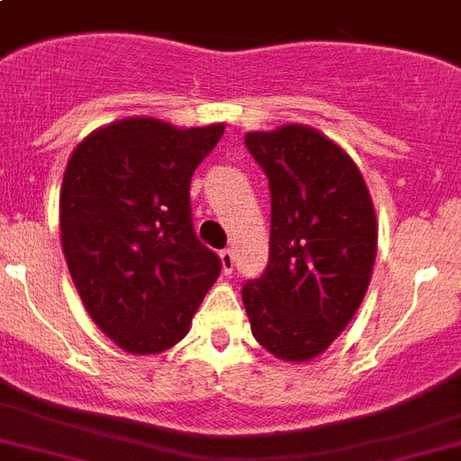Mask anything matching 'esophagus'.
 Listing matches in <instances>:
<instances>
[{"instance_id":"obj_1","label":"esophagus","mask_w":461,"mask_h":461,"mask_svg":"<svg viewBox=\"0 0 461 461\" xmlns=\"http://www.w3.org/2000/svg\"><path fill=\"white\" fill-rule=\"evenodd\" d=\"M219 257H221L223 273H226V276H230V273H233V268H235V254H233V249H221V254H219Z\"/></svg>"}]
</instances>
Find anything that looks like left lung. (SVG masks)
<instances>
[{
    "mask_svg": "<svg viewBox=\"0 0 461 461\" xmlns=\"http://www.w3.org/2000/svg\"><path fill=\"white\" fill-rule=\"evenodd\" d=\"M245 146L268 176L271 254L242 302L266 351L306 363L344 332L370 285V190L346 150L303 124L249 131Z\"/></svg>",
    "mask_w": 461,
    "mask_h": 461,
    "instance_id": "8db88e82",
    "label": "left lung"
}]
</instances>
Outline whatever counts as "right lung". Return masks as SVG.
I'll use <instances>...</instances> for the list:
<instances>
[{
	"label": "right lung",
	"mask_w": 461,
	"mask_h": 461,
	"mask_svg": "<svg viewBox=\"0 0 461 461\" xmlns=\"http://www.w3.org/2000/svg\"><path fill=\"white\" fill-rule=\"evenodd\" d=\"M223 129L127 117L96 129L68 159L63 254L91 321L124 351L178 344L221 273L193 228L190 178Z\"/></svg>",
	"instance_id": "add662e5"
}]
</instances>
